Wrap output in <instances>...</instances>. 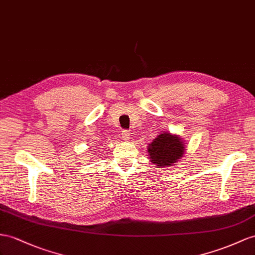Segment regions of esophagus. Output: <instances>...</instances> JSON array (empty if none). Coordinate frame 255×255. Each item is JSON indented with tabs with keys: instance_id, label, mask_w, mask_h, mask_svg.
<instances>
[{
	"instance_id": "obj_1",
	"label": "esophagus",
	"mask_w": 255,
	"mask_h": 255,
	"mask_svg": "<svg viewBox=\"0 0 255 255\" xmlns=\"http://www.w3.org/2000/svg\"><path fill=\"white\" fill-rule=\"evenodd\" d=\"M122 136H123L124 140L128 141L130 139V132L128 131V130H124V131L122 132Z\"/></svg>"
}]
</instances>
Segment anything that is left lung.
Wrapping results in <instances>:
<instances>
[{
    "label": "left lung",
    "mask_w": 255,
    "mask_h": 255,
    "mask_svg": "<svg viewBox=\"0 0 255 255\" xmlns=\"http://www.w3.org/2000/svg\"><path fill=\"white\" fill-rule=\"evenodd\" d=\"M185 145L177 134L161 132L147 146L149 161L158 168H164L177 164L183 157Z\"/></svg>",
    "instance_id": "8db88e82"
}]
</instances>
